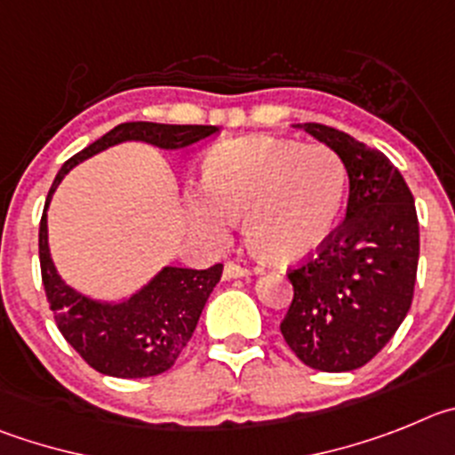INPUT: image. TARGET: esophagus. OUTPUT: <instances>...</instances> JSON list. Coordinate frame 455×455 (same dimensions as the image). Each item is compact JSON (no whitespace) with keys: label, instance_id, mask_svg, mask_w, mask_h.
<instances>
[{"label":"esophagus","instance_id":"1","mask_svg":"<svg viewBox=\"0 0 455 455\" xmlns=\"http://www.w3.org/2000/svg\"><path fill=\"white\" fill-rule=\"evenodd\" d=\"M240 276H249V269L228 260V263L224 265V278H240Z\"/></svg>","mask_w":455,"mask_h":455}]
</instances>
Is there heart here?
<instances>
[{
    "mask_svg": "<svg viewBox=\"0 0 455 455\" xmlns=\"http://www.w3.org/2000/svg\"><path fill=\"white\" fill-rule=\"evenodd\" d=\"M208 199L190 212L220 231L224 215L244 218L247 244L272 265L313 256L333 233L347 195V167L326 145L253 136L212 147L204 156Z\"/></svg>",
    "mask_w": 455,
    "mask_h": 455,
    "instance_id": "obj_1",
    "label": "heart"
}]
</instances>
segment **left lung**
<instances>
[{"label":"left lung","mask_w":455,"mask_h":455,"mask_svg":"<svg viewBox=\"0 0 455 455\" xmlns=\"http://www.w3.org/2000/svg\"><path fill=\"white\" fill-rule=\"evenodd\" d=\"M297 126L342 158L349 204L329 240L288 269L294 297L281 333L304 365L351 371L390 342L411 310L419 260L415 199L379 149L333 126Z\"/></svg>","instance_id":"obj_1"}]
</instances>
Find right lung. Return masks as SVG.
<instances>
[{"label":"right lung","instance_id":"add662e5","mask_svg":"<svg viewBox=\"0 0 455 455\" xmlns=\"http://www.w3.org/2000/svg\"><path fill=\"white\" fill-rule=\"evenodd\" d=\"M218 126L124 122L65 161L49 188L40 220V272L49 308L63 338L92 370L116 379L158 376L177 363L190 342L204 306L222 276V265L208 269L163 267L149 283L120 304H104L69 288L49 253L47 208L69 170L120 142L138 140L161 149H183L218 133Z\"/></svg>","mask_w":455,"mask_h":455}]
</instances>
